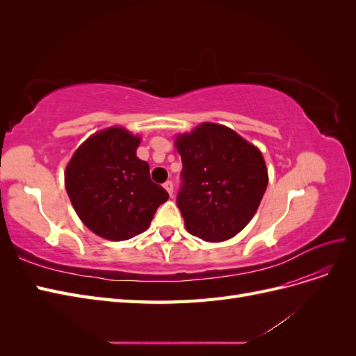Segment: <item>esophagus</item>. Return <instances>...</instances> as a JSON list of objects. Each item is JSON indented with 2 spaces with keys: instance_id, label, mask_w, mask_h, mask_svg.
<instances>
[{
  "instance_id": "34e87169",
  "label": "esophagus",
  "mask_w": 356,
  "mask_h": 356,
  "mask_svg": "<svg viewBox=\"0 0 356 356\" xmlns=\"http://www.w3.org/2000/svg\"><path fill=\"white\" fill-rule=\"evenodd\" d=\"M163 187L166 188V191L172 196V193H174V182H172V181H166L165 184H163Z\"/></svg>"
}]
</instances>
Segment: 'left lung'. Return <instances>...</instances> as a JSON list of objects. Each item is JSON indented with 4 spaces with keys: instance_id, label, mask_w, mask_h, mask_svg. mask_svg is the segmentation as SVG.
I'll return each instance as SVG.
<instances>
[{
    "instance_id": "left-lung-1",
    "label": "left lung",
    "mask_w": 356,
    "mask_h": 356,
    "mask_svg": "<svg viewBox=\"0 0 356 356\" xmlns=\"http://www.w3.org/2000/svg\"><path fill=\"white\" fill-rule=\"evenodd\" d=\"M181 188L177 204L193 236L222 242L251 221L267 187V169L257 147L232 129L203 123L177 139Z\"/></svg>"
}]
</instances>
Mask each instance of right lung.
Segmentation results:
<instances>
[{
	"label": "right lung",
	"instance_id": "obj_1",
	"mask_svg": "<svg viewBox=\"0 0 356 356\" xmlns=\"http://www.w3.org/2000/svg\"><path fill=\"white\" fill-rule=\"evenodd\" d=\"M139 138L122 127L95 134L74 153L65 172L72 207L101 238L126 241L148 229L168 191L136 157Z\"/></svg>",
	"mask_w": 356,
	"mask_h": 356
}]
</instances>
